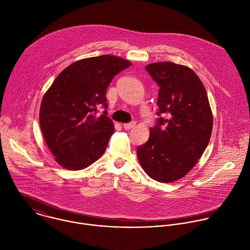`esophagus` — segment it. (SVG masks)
Segmentation results:
<instances>
[{
  "instance_id": "obj_1",
  "label": "esophagus",
  "mask_w": 250,
  "mask_h": 250,
  "mask_svg": "<svg viewBox=\"0 0 250 250\" xmlns=\"http://www.w3.org/2000/svg\"><path fill=\"white\" fill-rule=\"evenodd\" d=\"M135 125H136V123H135V122H131V123H128V124H124V128L127 130V129L132 128Z\"/></svg>"
}]
</instances>
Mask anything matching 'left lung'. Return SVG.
Here are the masks:
<instances>
[{
    "label": "left lung",
    "mask_w": 250,
    "mask_h": 250,
    "mask_svg": "<svg viewBox=\"0 0 250 250\" xmlns=\"http://www.w3.org/2000/svg\"><path fill=\"white\" fill-rule=\"evenodd\" d=\"M146 70L160 85L158 115L148 141L137 148L138 162L152 179L170 183L197 165L211 137L213 115L204 83L188 66L168 61ZM161 126H165L163 129Z\"/></svg>",
    "instance_id": "1"
}]
</instances>
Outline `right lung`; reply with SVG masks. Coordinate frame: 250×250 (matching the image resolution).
Returning a JSON list of instances; mask_svg holds the SVG:
<instances>
[{"mask_svg":"<svg viewBox=\"0 0 250 250\" xmlns=\"http://www.w3.org/2000/svg\"><path fill=\"white\" fill-rule=\"evenodd\" d=\"M132 63L104 54L66 67L45 91L40 107V126L55 162L65 169L81 170L96 162L114 133L106 91L112 79Z\"/></svg>","mask_w":250,"mask_h":250,"instance_id":"add662e5","label":"right lung"}]
</instances>
